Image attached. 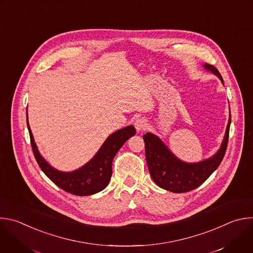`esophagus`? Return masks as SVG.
Masks as SVG:
<instances>
[{"mask_svg": "<svg viewBox=\"0 0 253 253\" xmlns=\"http://www.w3.org/2000/svg\"><path fill=\"white\" fill-rule=\"evenodd\" d=\"M134 125H135V128H136L137 132H141V131L145 130L147 128V121L144 118H139L135 121Z\"/></svg>", "mask_w": 253, "mask_h": 253, "instance_id": "1", "label": "esophagus"}]
</instances>
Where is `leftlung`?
<instances>
[{
    "label": "left lung",
    "instance_id": "obj_1",
    "mask_svg": "<svg viewBox=\"0 0 253 253\" xmlns=\"http://www.w3.org/2000/svg\"><path fill=\"white\" fill-rule=\"evenodd\" d=\"M203 67L217 76L224 84L220 73L214 66L204 64ZM230 122L231 115L229 114L224 139L218 151L213 156L195 163H187L177 158L158 136L150 132L143 135V140L145 142L146 162L153 181L159 187L175 193L191 191L200 186L217 169L224 157Z\"/></svg>",
    "mask_w": 253,
    "mask_h": 253
}]
</instances>
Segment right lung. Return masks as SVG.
<instances>
[{
    "label": "right lung",
    "instance_id": "obj_1",
    "mask_svg": "<svg viewBox=\"0 0 253 253\" xmlns=\"http://www.w3.org/2000/svg\"><path fill=\"white\" fill-rule=\"evenodd\" d=\"M27 125L33 153L42 171L61 189L78 196L92 195L107 187L112 176V161L115 155L123 144L136 133L132 125L115 131L105 140L89 162L74 171L63 172L51 166L40 154L28 122V113Z\"/></svg>",
    "mask_w": 253,
    "mask_h": 253
}]
</instances>
